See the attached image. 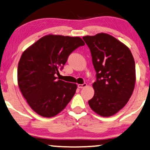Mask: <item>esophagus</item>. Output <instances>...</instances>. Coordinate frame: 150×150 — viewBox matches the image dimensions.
<instances>
[{"label": "esophagus", "mask_w": 150, "mask_h": 150, "mask_svg": "<svg viewBox=\"0 0 150 150\" xmlns=\"http://www.w3.org/2000/svg\"><path fill=\"white\" fill-rule=\"evenodd\" d=\"M87 86V83H83V84H79L78 85V87L80 89H82V88H84Z\"/></svg>", "instance_id": "1"}]
</instances>
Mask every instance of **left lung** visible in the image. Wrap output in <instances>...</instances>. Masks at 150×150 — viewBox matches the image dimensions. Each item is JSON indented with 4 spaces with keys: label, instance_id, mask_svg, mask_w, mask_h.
I'll use <instances>...</instances> for the list:
<instances>
[{
    "label": "left lung",
    "instance_id": "left-lung-1",
    "mask_svg": "<svg viewBox=\"0 0 150 150\" xmlns=\"http://www.w3.org/2000/svg\"><path fill=\"white\" fill-rule=\"evenodd\" d=\"M96 71L94 95L88 101L93 111L111 116L125 105L136 81L135 62L129 48L110 35L100 33L83 37Z\"/></svg>",
    "mask_w": 150,
    "mask_h": 150
}]
</instances>
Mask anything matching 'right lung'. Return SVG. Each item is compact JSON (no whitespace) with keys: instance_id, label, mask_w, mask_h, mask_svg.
I'll use <instances>...</instances> for the list:
<instances>
[{"instance_id":"1","label":"right lung","mask_w":150,"mask_h":150,"mask_svg":"<svg viewBox=\"0 0 150 150\" xmlns=\"http://www.w3.org/2000/svg\"><path fill=\"white\" fill-rule=\"evenodd\" d=\"M85 42L79 37L47 35L23 52L18 65V84L31 108L43 117L61 112L72 98L77 85L55 74L71 52Z\"/></svg>"}]
</instances>
